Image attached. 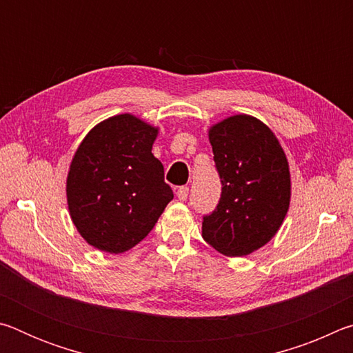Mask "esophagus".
Listing matches in <instances>:
<instances>
[{"label": "esophagus", "instance_id": "obj_1", "mask_svg": "<svg viewBox=\"0 0 353 353\" xmlns=\"http://www.w3.org/2000/svg\"><path fill=\"white\" fill-rule=\"evenodd\" d=\"M188 187H179V190H177V198H179V201H187V198H188Z\"/></svg>", "mask_w": 353, "mask_h": 353}]
</instances>
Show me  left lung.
I'll return each mask as SVG.
<instances>
[{
  "instance_id": "1",
  "label": "left lung",
  "mask_w": 353,
  "mask_h": 353,
  "mask_svg": "<svg viewBox=\"0 0 353 353\" xmlns=\"http://www.w3.org/2000/svg\"><path fill=\"white\" fill-rule=\"evenodd\" d=\"M221 198L202 221V238L227 256H243L271 240L290 207L288 160L272 130L234 115L208 130Z\"/></svg>"
}]
</instances>
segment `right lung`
I'll use <instances>...</instances> for the list:
<instances>
[{
	"label": "right lung",
	"instance_id": "right-lung-1",
	"mask_svg": "<svg viewBox=\"0 0 353 353\" xmlns=\"http://www.w3.org/2000/svg\"><path fill=\"white\" fill-rule=\"evenodd\" d=\"M159 129L130 113L97 124L77 148L67 177L73 224L90 246L132 249L174 198L163 165L154 157Z\"/></svg>",
	"mask_w": 353,
	"mask_h": 353
}]
</instances>
